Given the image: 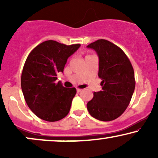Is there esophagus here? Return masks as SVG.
Wrapping results in <instances>:
<instances>
[{
	"label": "esophagus",
	"mask_w": 158,
	"mask_h": 158,
	"mask_svg": "<svg viewBox=\"0 0 158 158\" xmlns=\"http://www.w3.org/2000/svg\"><path fill=\"white\" fill-rule=\"evenodd\" d=\"M81 90H82V89H81V88H77V91L78 92V93H79V92H80Z\"/></svg>",
	"instance_id": "1"
}]
</instances>
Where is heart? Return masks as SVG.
Instances as JSON below:
<instances>
[{
  "label": "heart",
  "instance_id": "1",
  "mask_svg": "<svg viewBox=\"0 0 158 158\" xmlns=\"http://www.w3.org/2000/svg\"><path fill=\"white\" fill-rule=\"evenodd\" d=\"M88 56H90V55H88Z\"/></svg>",
  "mask_w": 158,
  "mask_h": 158
}]
</instances>
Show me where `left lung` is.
<instances>
[{"label":"left lung","instance_id":"obj_1","mask_svg":"<svg viewBox=\"0 0 158 158\" xmlns=\"http://www.w3.org/2000/svg\"><path fill=\"white\" fill-rule=\"evenodd\" d=\"M87 48L97 52L98 76L102 79V90L94 92L87 108L95 119L105 122L114 120L126 110L135 91L133 67L126 53L109 41L99 39Z\"/></svg>","mask_w":158,"mask_h":158}]
</instances>
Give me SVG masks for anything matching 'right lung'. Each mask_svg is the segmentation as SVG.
<instances>
[{"mask_svg": "<svg viewBox=\"0 0 158 158\" xmlns=\"http://www.w3.org/2000/svg\"><path fill=\"white\" fill-rule=\"evenodd\" d=\"M80 46L49 40L36 46L27 56L21 73V89L27 106L40 119L56 122L70 111L77 90L64 88L56 80L68 58Z\"/></svg>", "mask_w": 158, "mask_h": 158, "instance_id": "add662e5", "label": "right lung"}]
</instances>
